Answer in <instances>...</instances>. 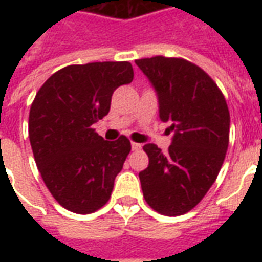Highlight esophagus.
<instances>
[{
	"mask_svg": "<svg viewBox=\"0 0 262 262\" xmlns=\"http://www.w3.org/2000/svg\"><path fill=\"white\" fill-rule=\"evenodd\" d=\"M142 148V144H139V143H135V142H132V150H140Z\"/></svg>",
	"mask_w": 262,
	"mask_h": 262,
	"instance_id": "1",
	"label": "esophagus"
}]
</instances>
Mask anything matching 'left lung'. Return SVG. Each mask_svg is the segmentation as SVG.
<instances>
[{
	"mask_svg": "<svg viewBox=\"0 0 262 262\" xmlns=\"http://www.w3.org/2000/svg\"><path fill=\"white\" fill-rule=\"evenodd\" d=\"M159 97V114L174 132L167 153L144 144L148 167L139 172L143 196L165 216L196 206L217 178L229 146L230 114L223 94L201 67L177 57L136 60Z\"/></svg>",
	"mask_w": 262,
	"mask_h": 262,
	"instance_id": "left-lung-1",
	"label": "left lung"
}]
</instances>
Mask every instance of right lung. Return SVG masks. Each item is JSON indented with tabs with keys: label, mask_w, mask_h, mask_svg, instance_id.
I'll list each match as a JSON object with an SVG mask.
<instances>
[{
	"label": "right lung",
	"mask_w": 262,
	"mask_h": 262,
	"mask_svg": "<svg viewBox=\"0 0 262 262\" xmlns=\"http://www.w3.org/2000/svg\"><path fill=\"white\" fill-rule=\"evenodd\" d=\"M133 80L129 61L73 64L40 86L29 112V140L39 172L57 202L88 214L108 202L130 142H106L92 127L106 116L118 86Z\"/></svg>",
	"instance_id": "add662e5"
}]
</instances>
